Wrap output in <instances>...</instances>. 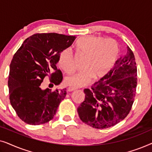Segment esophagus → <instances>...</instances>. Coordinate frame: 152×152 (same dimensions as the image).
I'll use <instances>...</instances> for the list:
<instances>
[{
  "label": "esophagus",
  "mask_w": 152,
  "mask_h": 152,
  "mask_svg": "<svg viewBox=\"0 0 152 152\" xmlns=\"http://www.w3.org/2000/svg\"><path fill=\"white\" fill-rule=\"evenodd\" d=\"M77 88H75V87H73V86H69L68 88V91H75V90H77Z\"/></svg>",
  "instance_id": "esophagus-1"
}]
</instances>
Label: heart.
<instances>
[{
    "instance_id": "obj_1",
    "label": "heart",
    "mask_w": 152,
    "mask_h": 152,
    "mask_svg": "<svg viewBox=\"0 0 152 152\" xmlns=\"http://www.w3.org/2000/svg\"><path fill=\"white\" fill-rule=\"evenodd\" d=\"M77 55L84 56L81 66L83 69L66 78V83L72 86H82L92 77L97 79L104 75L112 68L120 52L118 43L113 39L87 36L79 39L75 44ZM58 65L66 73L75 70L71 51L65 49L60 53Z\"/></svg>"
}]
</instances>
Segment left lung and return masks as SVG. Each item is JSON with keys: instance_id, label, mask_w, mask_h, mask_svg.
<instances>
[{"instance_id": "left-lung-1", "label": "left lung", "mask_w": 152, "mask_h": 152, "mask_svg": "<svg viewBox=\"0 0 152 152\" xmlns=\"http://www.w3.org/2000/svg\"><path fill=\"white\" fill-rule=\"evenodd\" d=\"M137 67L134 53L129 46L126 55L91 88H85V99L79 106L81 120L95 129L113 126L125 118L136 94Z\"/></svg>"}]
</instances>
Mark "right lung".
I'll list each match as a JSON object with an SVG mask.
<instances>
[{
    "label": "right lung",
    "mask_w": 152,
    "mask_h": 152,
    "mask_svg": "<svg viewBox=\"0 0 152 152\" xmlns=\"http://www.w3.org/2000/svg\"><path fill=\"white\" fill-rule=\"evenodd\" d=\"M75 39L57 33H37L26 39L14 54L8 79L10 101L24 122L45 124L57 113L66 89L42 90L40 85L45 77L56 86L61 82L63 74L57 68L58 57Z\"/></svg>",
    "instance_id": "right-lung-1"
}]
</instances>
